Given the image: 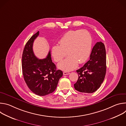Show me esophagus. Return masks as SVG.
I'll list each match as a JSON object with an SVG mask.
<instances>
[{"instance_id":"obj_1","label":"esophagus","mask_w":126,"mask_h":126,"mask_svg":"<svg viewBox=\"0 0 126 126\" xmlns=\"http://www.w3.org/2000/svg\"><path fill=\"white\" fill-rule=\"evenodd\" d=\"M70 74V73L69 72H66V71H64L63 72V75H69Z\"/></svg>"}]
</instances>
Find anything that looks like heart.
<instances>
[{"label": "heart", "mask_w": 126, "mask_h": 126, "mask_svg": "<svg viewBox=\"0 0 126 126\" xmlns=\"http://www.w3.org/2000/svg\"><path fill=\"white\" fill-rule=\"evenodd\" d=\"M92 45L91 34L86 30H71L61 38L59 46H53L52 55L56 62L62 60L67 52L69 57L58 64L63 70H72L79 64L85 63L90 55Z\"/></svg>", "instance_id": "1"}]
</instances>
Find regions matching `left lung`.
I'll list each match as a JSON object with an SVG mask.
<instances>
[{"instance_id":"left-lung-1","label":"left lung","mask_w":126,"mask_h":126,"mask_svg":"<svg viewBox=\"0 0 126 126\" xmlns=\"http://www.w3.org/2000/svg\"><path fill=\"white\" fill-rule=\"evenodd\" d=\"M76 72L79 77L74 86L77 91L92 93L100 88L106 72V49L102 42L96 43L92 49L90 60Z\"/></svg>"}]
</instances>
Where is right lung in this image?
I'll list each match as a JSON object with an SVG mask.
<instances>
[{"instance_id": "1", "label": "right lung", "mask_w": 126, "mask_h": 126, "mask_svg": "<svg viewBox=\"0 0 126 126\" xmlns=\"http://www.w3.org/2000/svg\"><path fill=\"white\" fill-rule=\"evenodd\" d=\"M39 34L38 31L26 43L22 54V68L24 79L29 89L34 94L43 96L55 90L63 72L57 70L52 62L50 51L43 59H39L34 55L33 44Z\"/></svg>"}]
</instances>
